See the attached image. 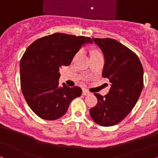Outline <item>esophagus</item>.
Instances as JSON below:
<instances>
[{
  "label": "esophagus",
  "instance_id": "esophagus-1",
  "mask_svg": "<svg viewBox=\"0 0 158 158\" xmlns=\"http://www.w3.org/2000/svg\"><path fill=\"white\" fill-rule=\"evenodd\" d=\"M90 94V92L89 91H87V89H83V92H82V94L83 95H89V94Z\"/></svg>",
  "mask_w": 158,
  "mask_h": 158
}]
</instances>
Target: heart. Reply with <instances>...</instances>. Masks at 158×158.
Returning a JSON list of instances; mask_svg holds the SVG:
<instances>
[{"label": "heart", "mask_w": 158, "mask_h": 158, "mask_svg": "<svg viewBox=\"0 0 158 158\" xmlns=\"http://www.w3.org/2000/svg\"><path fill=\"white\" fill-rule=\"evenodd\" d=\"M81 52V50H80V51H79V52H78L77 53V55H76V57H77V56H79V55L80 54ZM94 54H100V52H94V53H93V54H92V55H94Z\"/></svg>", "instance_id": "b5f03b06"}]
</instances>
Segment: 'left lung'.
I'll use <instances>...</instances> for the list:
<instances>
[{
    "label": "left lung",
    "mask_w": 158,
    "mask_h": 158,
    "mask_svg": "<svg viewBox=\"0 0 158 158\" xmlns=\"http://www.w3.org/2000/svg\"><path fill=\"white\" fill-rule=\"evenodd\" d=\"M104 54L102 77L111 87L106 95L94 94L98 103L89 110L92 120L102 127L114 126L131 112L144 85L142 65L133 51L110 38H92Z\"/></svg>",
    "instance_id": "8db88e82"
}]
</instances>
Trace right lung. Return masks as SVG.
I'll list each match as a JSON object with an SVG mask.
<instances>
[{
    "mask_svg": "<svg viewBox=\"0 0 158 158\" xmlns=\"http://www.w3.org/2000/svg\"><path fill=\"white\" fill-rule=\"evenodd\" d=\"M90 37L54 33L41 37L27 48L20 61V82L29 108L41 118L53 121L63 116L73 99L80 97L79 87L59 86V69L67 66Z\"/></svg>",
    "mask_w": 158,
    "mask_h": 158,
    "instance_id": "add662e5",
    "label": "right lung"
}]
</instances>
